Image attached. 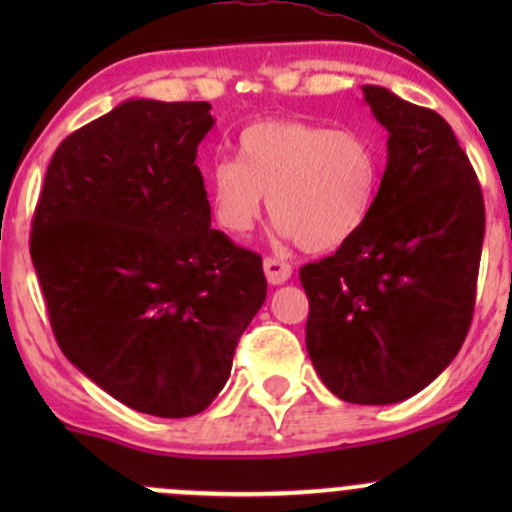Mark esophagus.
Returning <instances> with one entry per match:
<instances>
[{"label": "esophagus", "mask_w": 512, "mask_h": 512, "mask_svg": "<svg viewBox=\"0 0 512 512\" xmlns=\"http://www.w3.org/2000/svg\"><path fill=\"white\" fill-rule=\"evenodd\" d=\"M262 267H265V275L270 285H285L289 277H292V265L285 260H277V257H267L262 262Z\"/></svg>", "instance_id": "1"}]
</instances>
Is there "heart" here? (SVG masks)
<instances>
[{"instance_id": "obj_1", "label": "heart", "mask_w": 512, "mask_h": 512, "mask_svg": "<svg viewBox=\"0 0 512 512\" xmlns=\"http://www.w3.org/2000/svg\"><path fill=\"white\" fill-rule=\"evenodd\" d=\"M381 163L374 143L349 128L270 118L237 138V160H215L205 188L215 225L245 237L262 213L277 235L307 252L347 245L374 210Z\"/></svg>"}]
</instances>
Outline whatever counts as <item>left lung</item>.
<instances>
[{
  "label": "left lung",
  "mask_w": 512,
  "mask_h": 512,
  "mask_svg": "<svg viewBox=\"0 0 512 512\" xmlns=\"http://www.w3.org/2000/svg\"><path fill=\"white\" fill-rule=\"evenodd\" d=\"M386 128V170L364 227L309 262L307 352L334 396L386 406L426 389L461 349L476 304L483 193L451 126L361 86Z\"/></svg>",
  "instance_id": "left-lung-1"
}]
</instances>
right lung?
Segmentation results:
<instances>
[{
    "instance_id": "obj_1",
    "label": "right lung",
    "mask_w": 512,
    "mask_h": 512,
    "mask_svg": "<svg viewBox=\"0 0 512 512\" xmlns=\"http://www.w3.org/2000/svg\"><path fill=\"white\" fill-rule=\"evenodd\" d=\"M208 101L128 98L46 168L32 262L66 359L121 404L195 416L265 304L262 257L210 227L198 146Z\"/></svg>"
}]
</instances>
